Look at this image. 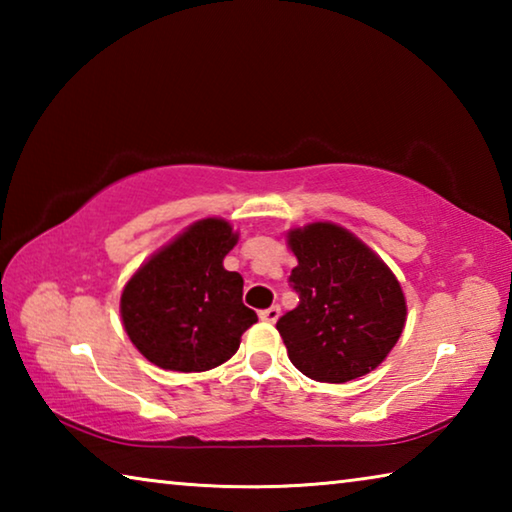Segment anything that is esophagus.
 <instances>
[{
    "label": "esophagus",
    "mask_w": 512,
    "mask_h": 512,
    "mask_svg": "<svg viewBox=\"0 0 512 512\" xmlns=\"http://www.w3.org/2000/svg\"><path fill=\"white\" fill-rule=\"evenodd\" d=\"M259 318H262L264 323H275V320L280 318V307L273 305V307H268L264 311H259Z\"/></svg>",
    "instance_id": "obj_1"
}]
</instances>
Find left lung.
<instances>
[{
  "mask_svg": "<svg viewBox=\"0 0 512 512\" xmlns=\"http://www.w3.org/2000/svg\"><path fill=\"white\" fill-rule=\"evenodd\" d=\"M298 266L300 305L277 320L289 359L302 375L343 384L375 370L395 348L406 300L395 273L350 230L329 221L287 232Z\"/></svg>",
  "mask_w": 512,
  "mask_h": 512,
  "instance_id": "1",
  "label": "left lung"
}]
</instances>
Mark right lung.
<instances>
[{"instance_id": "add662e5", "label": "right lung", "mask_w": 512, "mask_h": 512, "mask_svg": "<svg viewBox=\"0 0 512 512\" xmlns=\"http://www.w3.org/2000/svg\"><path fill=\"white\" fill-rule=\"evenodd\" d=\"M239 232L225 219L189 225L137 268L121 291L119 314L128 339L164 370L203 372L239 350L257 323L244 305V277L225 271L223 257Z\"/></svg>"}]
</instances>
